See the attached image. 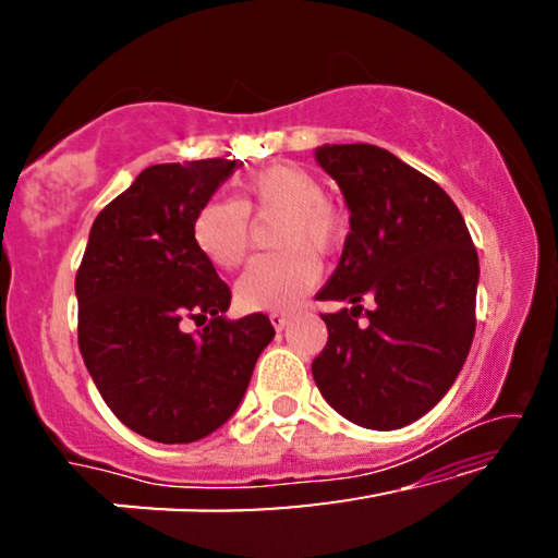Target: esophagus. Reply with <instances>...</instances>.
I'll return each mask as SVG.
<instances>
[{
	"mask_svg": "<svg viewBox=\"0 0 558 558\" xmlns=\"http://www.w3.org/2000/svg\"><path fill=\"white\" fill-rule=\"evenodd\" d=\"M269 319H271V325L277 327V330H284V327L292 323V315H287V312H271Z\"/></svg>",
	"mask_w": 558,
	"mask_h": 558,
	"instance_id": "1",
	"label": "esophagus"
}]
</instances>
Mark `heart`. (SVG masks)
Instances as JSON below:
<instances>
[{
  "label": "heart",
  "mask_w": 558,
  "mask_h": 558,
  "mask_svg": "<svg viewBox=\"0 0 558 558\" xmlns=\"http://www.w3.org/2000/svg\"><path fill=\"white\" fill-rule=\"evenodd\" d=\"M325 195V182L317 174L296 165H277L243 182L239 201H210L195 213V246L223 271L239 269L248 258L254 241L251 218L279 216L274 246L284 251L256 258L243 274L235 287L243 310H292L315 287V254H335L348 233L345 213Z\"/></svg>",
  "instance_id": "obj_1"
}]
</instances>
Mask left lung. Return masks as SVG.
I'll use <instances>...</instances> for the list:
<instances>
[{"instance_id":"8db88e82","label":"left lung","mask_w":558,"mask_h":558,"mask_svg":"<svg viewBox=\"0 0 558 558\" xmlns=\"http://www.w3.org/2000/svg\"><path fill=\"white\" fill-rule=\"evenodd\" d=\"M315 157L345 195L350 233L317 292L345 307L323 315L327 345L312 376L353 424L399 429L460 376L475 338L477 248L452 197L388 149L325 144Z\"/></svg>"}]
</instances>
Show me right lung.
I'll return each instance as SVG.
<instances>
[{
  "label": "right lung",
  "mask_w": 558,
  "mask_h": 558,
  "mask_svg": "<svg viewBox=\"0 0 558 558\" xmlns=\"http://www.w3.org/2000/svg\"><path fill=\"white\" fill-rule=\"evenodd\" d=\"M233 170L220 157L147 167L98 213L75 274L78 348L98 393L162 445L226 424L274 338L262 312L223 317L231 289L193 239L195 213Z\"/></svg>",
  "instance_id": "1"
}]
</instances>
